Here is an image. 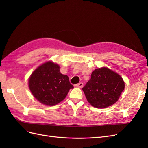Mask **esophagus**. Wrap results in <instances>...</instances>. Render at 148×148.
I'll list each match as a JSON object with an SVG mask.
<instances>
[{
    "instance_id": "34e87169",
    "label": "esophagus",
    "mask_w": 148,
    "mask_h": 148,
    "mask_svg": "<svg viewBox=\"0 0 148 148\" xmlns=\"http://www.w3.org/2000/svg\"><path fill=\"white\" fill-rule=\"evenodd\" d=\"M75 86H77V87H79V88H82L83 86V83L82 82H80L78 84H75Z\"/></svg>"
}]
</instances>
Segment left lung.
<instances>
[{
	"label": "left lung",
	"instance_id": "obj_1",
	"mask_svg": "<svg viewBox=\"0 0 148 148\" xmlns=\"http://www.w3.org/2000/svg\"><path fill=\"white\" fill-rule=\"evenodd\" d=\"M125 83L118 73L102 67L94 70L82 88L88 102L96 108H106L117 102L124 90Z\"/></svg>",
	"mask_w": 148,
	"mask_h": 148
}]
</instances>
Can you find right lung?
Masks as SVG:
<instances>
[{
  "label": "right lung",
  "mask_w": 148,
  "mask_h": 148,
  "mask_svg": "<svg viewBox=\"0 0 148 148\" xmlns=\"http://www.w3.org/2000/svg\"><path fill=\"white\" fill-rule=\"evenodd\" d=\"M33 96L42 104L56 105L63 101L73 86L68 76L60 72L59 65L49 61L36 69L29 78Z\"/></svg>",
  "instance_id": "1"
}]
</instances>
